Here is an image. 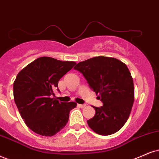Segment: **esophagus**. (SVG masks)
Segmentation results:
<instances>
[{
  "label": "esophagus",
  "mask_w": 159,
  "mask_h": 159,
  "mask_svg": "<svg viewBox=\"0 0 159 159\" xmlns=\"http://www.w3.org/2000/svg\"><path fill=\"white\" fill-rule=\"evenodd\" d=\"M78 106H79L80 107H81V108H84V107H86V105H81V104H78Z\"/></svg>",
  "instance_id": "esophagus-1"
}]
</instances>
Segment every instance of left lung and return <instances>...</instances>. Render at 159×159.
<instances>
[{
    "label": "left lung",
    "mask_w": 159,
    "mask_h": 159,
    "mask_svg": "<svg viewBox=\"0 0 159 159\" xmlns=\"http://www.w3.org/2000/svg\"><path fill=\"white\" fill-rule=\"evenodd\" d=\"M83 74L103 105L93 106L95 116L87 121L97 134L108 136L124 126L134 102V80L124 62L113 57H95L74 68Z\"/></svg>",
    "instance_id": "obj_1"
}]
</instances>
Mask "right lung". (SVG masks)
<instances>
[{
  "label": "right lung",
  "mask_w": 159,
  "mask_h": 159,
  "mask_svg": "<svg viewBox=\"0 0 159 159\" xmlns=\"http://www.w3.org/2000/svg\"><path fill=\"white\" fill-rule=\"evenodd\" d=\"M76 64L48 57H39L23 68L13 84L14 99L25 125L34 133L52 136L68 123L74 102H62L54 98L58 82Z\"/></svg>",
  "instance_id": "1"
}]
</instances>
